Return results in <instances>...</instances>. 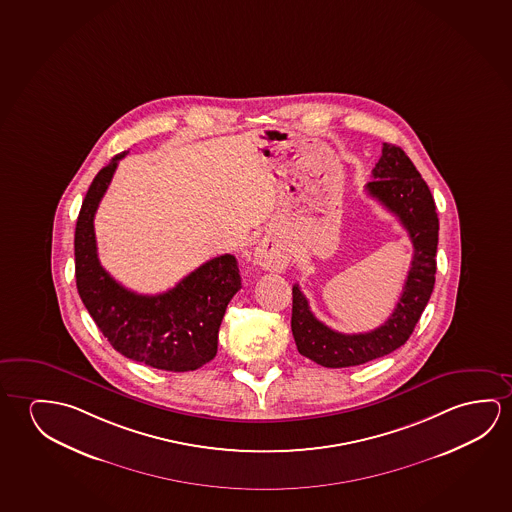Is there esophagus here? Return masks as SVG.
<instances>
[{
    "instance_id": "obj_1",
    "label": "esophagus",
    "mask_w": 512,
    "mask_h": 512,
    "mask_svg": "<svg viewBox=\"0 0 512 512\" xmlns=\"http://www.w3.org/2000/svg\"><path fill=\"white\" fill-rule=\"evenodd\" d=\"M255 260L260 268L268 269V271H280V269H284L287 257L273 239H264L255 250Z\"/></svg>"
}]
</instances>
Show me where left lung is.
I'll use <instances>...</instances> for the list:
<instances>
[{"label":"left lung","mask_w":512,"mask_h":512,"mask_svg":"<svg viewBox=\"0 0 512 512\" xmlns=\"http://www.w3.org/2000/svg\"><path fill=\"white\" fill-rule=\"evenodd\" d=\"M372 179L365 186L367 193L408 230L413 260L394 312L385 324L367 333L331 330L312 314L299 285L292 287L291 328L299 354L330 369L372 362L404 346L433 294L440 221L431 189L406 152L392 143H383Z\"/></svg>","instance_id":"obj_1"}]
</instances>
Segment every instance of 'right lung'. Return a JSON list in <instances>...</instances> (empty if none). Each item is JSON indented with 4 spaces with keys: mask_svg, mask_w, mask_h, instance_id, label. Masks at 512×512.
Here are the masks:
<instances>
[{
    "mask_svg": "<svg viewBox=\"0 0 512 512\" xmlns=\"http://www.w3.org/2000/svg\"><path fill=\"white\" fill-rule=\"evenodd\" d=\"M120 152L95 175L74 234L79 298L115 351L154 369L188 372L211 362L230 299L241 289L234 255H220L182 278L170 291L143 296L111 278L97 257L94 218L110 186Z\"/></svg>",
    "mask_w": 512,
    "mask_h": 512,
    "instance_id": "add662e5",
    "label": "right lung"
}]
</instances>
